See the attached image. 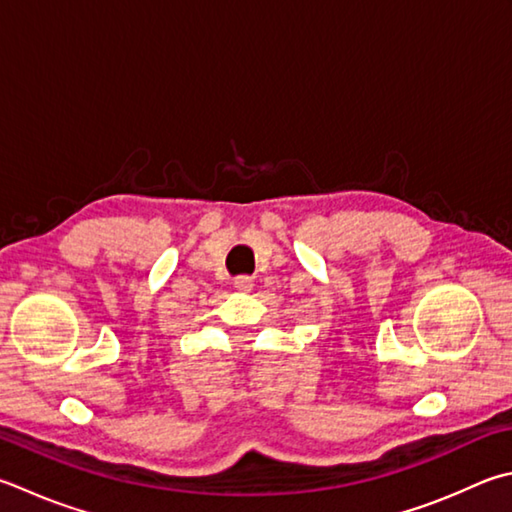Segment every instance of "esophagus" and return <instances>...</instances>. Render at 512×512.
Returning a JSON list of instances; mask_svg holds the SVG:
<instances>
[{"label": "esophagus", "instance_id": "esophagus-1", "mask_svg": "<svg viewBox=\"0 0 512 512\" xmlns=\"http://www.w3.org/2000/svg\"><path fill=\"white\" fill-rule=\"evenodd\" d=\"M234 289H236V292L247 294V292H252V289H254V281L249 276H238V278H234Z\"/></svg>", "mask_w": 512, "mask_h": 512}]
</instances>
